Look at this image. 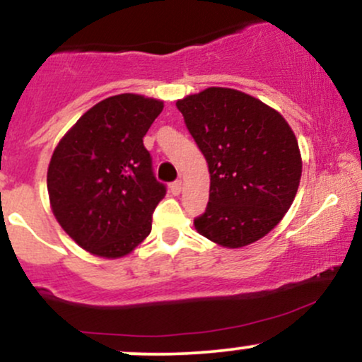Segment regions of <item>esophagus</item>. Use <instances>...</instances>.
<instances>
[{
  "label": "esophagus",
  "instance_id": "obj_1",
  "mask_svg": "<svg viewBox=\"0 0 362 362\" xmlns=\"http://www.w3.org/2000/svg\"><path fill=\"white\" fill-rule=\"evenodd\" d=\"M170 190H172L173 195H178L182 192V180H175L172 185H170Z\"/></svg>",
  "mask_w": 362,
  "mask_h": 362
}]
</instances>
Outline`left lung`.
<instances>
[{"mask_svg": "<svg viewBox=\"0 0 362 362\" xmlns=\"http://www.w3.org/2000/svg\"><path fill=\"white\" fill-rule=\"evenodd\" d=\"M209 167V202L195 230L226 248L264 238L296 197L301 155L284 117L243 91L206 88L177 102Z\"/></svg>", "mask_w": 362, "mask_h": 362, "instance_id": "1", "label": "left lung"}]
</instances>
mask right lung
I'll return each mask as SVG.
<instances>
[{
	"mask_svg": "<svg viewBox=\"0 0 362 362\" xmlns=\"http://www.w3.org/2000/svg\"><path fill=\"white\" fill-rule=\"evenodd\" d=\"M163 102L122 93L98 102L54 149L47 170L52 213L86 252L127 255L151 231L167 194L156 180L143 138Z\"/></svg>",
	"mask_w": 362,
	"mask_h": 362,
	"instance_id": "add662e5",
	"label": "right lung"
}]
</instances>
